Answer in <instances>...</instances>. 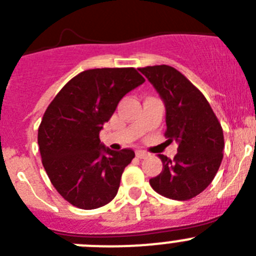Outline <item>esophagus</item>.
Here are the masks:
<instances>
[{
  "instance_id": "esophagus-1",
  "label": "esophagus",
  "mask_w": 256,
  "mask_h": 256,
  "mask_svg": "<svg viewBox=\"0 0 256 256\" xmlns=\"http://www.w3.org/2000/svg\"><path fill=\"white\" fill-rule=\"evenodd\" d=\"M148 152H144V151H142V150L136 151V156H137L138 159H144V158H148Z\"/></svg>"
}]
</instances>
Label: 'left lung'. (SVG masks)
Segmentation results:
<instances>
[{
  "mask_svg": "<svg viewBox=\"0 0 256 256\" xmlns=\"http://www.w3.org/2000/svg\"><path fill=\"white\" fill-rule=\"evenodd\" d=\"M138 70L164 102L166 142L178 144L174 159L160 155L162 170L150 184L165 198L190 200L209 186L220 166L224 148L220 123L204 94L177 69L155 65Z\"/></svg>",
  "mask_w": 256,
  "mask_h": 256,
  "instance_id": "left-lung-1",
  "label": "left lung"
}]
</instances>
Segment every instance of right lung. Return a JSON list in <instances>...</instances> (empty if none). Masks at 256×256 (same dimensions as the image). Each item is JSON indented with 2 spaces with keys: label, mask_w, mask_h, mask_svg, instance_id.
Segmentation results:
<instances>
[{
  "label": "right lung",
  "mask_w": 256,
  "mask_h": 256,
  "mask_svg": "<svg viewBox=\"0 0 256 256\" xmlns=\"http://www.w3.org/2000/svg\"><path fill=\"white\" fill-rule=\"evenodd\" d=\"M144 82L134 68L79 73L61 88L38 130L42 164L58 192L80 209H97L116 196L134 151H112L98 134L119 101Z\"/></svg>",
  "instance_id": "add662e5"
}]
</instances>
